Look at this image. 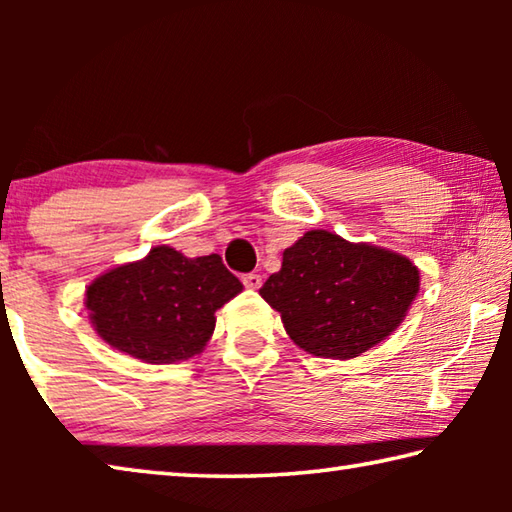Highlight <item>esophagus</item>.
<instances>
[{
	"label": "esophagus",
	"mask_w": 512,
	"mask_h": 512,
	"mask_svg": "<svg viewBox=\"0 0 512 512\" xmlns=\"http://www.w3.org/2000/svg\"><path fill=\"white\" fill-rule=\"evenodd\" d=\"M241 282H244V287H248V289H259L262 287V275L246 273V275H241Z\"/></svg>",
	"instance_id": "obj_1"
}]
</instances>
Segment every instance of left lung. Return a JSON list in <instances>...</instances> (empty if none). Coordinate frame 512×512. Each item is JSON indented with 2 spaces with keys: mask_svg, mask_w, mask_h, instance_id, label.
<instances>
[{
  "mask_svg": "<svg viewBox=\"0 0 512 512\" xmlns=\"http://www.w3.org/2000/svg\"><path fill=\"white\" fill-rule=\"evenodd\" d=\"M418 289L420 273L406 257L311 230L284 250L259 293L302 350L352 359L395 332Z\"/></svg>",
  "mask_w": 512,
  "mask_h": 512,
  "instance_id": "left-lung-1",
  "label": "left lung"
}]
</instances>
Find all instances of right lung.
I'll list each match as a JSON object with an SVG mask.
<instances>
[{
  "label": "right lung",
  "mask_w": 512,
  "mask_h": 512,
  "mask_svg": "<svg viewBox=\"0 0 512 512\" xmlns=\"http://www.w3.org/2000/svg\"><path fill=\"white\" fill-rule=\"evenodd\" d=\"M241 291L219 255L189 259L155 246L142 262L94 280L85 305L103 341L146 363L185 361L205 348L214 311Z\"/></svg>",
  "instance_id": "add662e5"
}]
</instances>
